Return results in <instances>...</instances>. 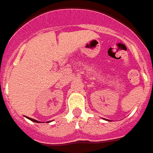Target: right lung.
Masks as SVG:
<instances>
[{
  "label": "right lung",
  "instance_id": "right-lung-1",
  "mask_svg": "<svg viewBox=\"0 0 153 153\" xmlns=\"http://www.w3.org/2000/svg\"><path fill=\"white\" fill-rule=\"evenodd\" d=\"M28 119H29L30 120H31V121L34 122V123H40V122H39V121H37V120H33V119H31V118H29V117H28Z\"/></svg>",
  "mask_w": 153,
  "mask_h": 153
}]
</instances>
